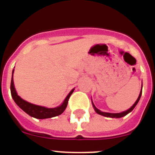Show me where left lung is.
Wrapping results in <instances>:
<instances>
[{
  "instance_id": "8db88e82",
  "label": "left lung",
  "mask_w": 155,
  "mask_h": 155,
  "mask_svg": "<svg viewBox=\"0 0 155 155\" xmlns=\"http://www.w3.org/2000/svg\"><path fill=\"white\" fill-rule=\"evenodd\" d=\"M143 86V85H142ZM141 94H142V87H141V91H140V94L139 96H138L137 99V101L135 102V103L134 104V105L131 106L130 108L129 109H127V111H124V112H123V113H105V112H102V111H100L99 109H97L95 106H94V105L93 104L92 102V105H93V107H94V111L96 112L99 115H102V116H105V117H111V118H121V117H124V116H125L126 115H127L128 113H130L131 112V111L133 110V109L135 108V106L137 105V104L138 103V102H139L140 98V96H141Z\"/></svg>"
}]
</instances>
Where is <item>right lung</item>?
<instances>
[{"mask_svg":"<svg viewBox=\"0 0 155 155\" xmlns=\"http://www.w3.org/2000/svg\"><path fill=\"white\" fill-rule=\"evenodd\" d=\"M13 74L14 70L12 71V81H11V93H12V96L13 98L14 101L18 105L19 107L21 108L24 112L29 115L31 117L34 118L39 119V120H42V119H48L52 118L54 116H57L59 115L62 114L64 113V111L68 106V100L71 97V94L73 93L74 90L72 89L71 92L68 94V95L64 99V102L61 104L60 106H57L56 108H46L43 106H40V105H34L30 102L25 101L24 99L21 98V97L18 95L16 90L15 88V85H14V81H13Z\"/></svg>","mask_w":155,"mask_h":155,"instance_id":"add662e5","label":"right lung"}]
</instances>
